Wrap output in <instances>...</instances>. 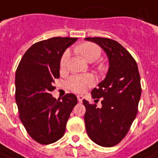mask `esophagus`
<instances>
[{
  "label": "esophagus",
  "mask_w": 158,
  "mask_h": 158,
  "mask_svg": "<svg viewBox=\"0 0 158 158\" xmlns=\"http://www.w3.org/2000/svg\"><path fill=\"white\" fill-rule=\"evenodd\" d=\"M77 98H78V101H79V102H82L83 99H84V96H82V95H78V96H77Z\"/></svg>",
  "instance_id": "1"
}]
</instances>
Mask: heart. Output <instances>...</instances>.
I'll return each instance as SVG.
<instances>
[{"mask_svg":"<svg viewBox=\"0 0 158 158\" xmlns=\"http://www.w3.org/2000/svg\"><path fill=\"white\" fill-rule=\"evenodd\" d=\"M78 52L81 56L90 62H93L97 60L101 56V48L98 45L91 44V43H85L77 48ZM69 51H65L61 56L60 60V68L61 70H64L67 68L69 59ZM95 84L94 77L90 74H77L73 75L68 79L67 82V86L70 90L76 92V93H81L84 92L91 87Z\"/></svg>","mask_w":158,"mask_h":158,"instance_id":"1","label":"heart"}]
</instances>
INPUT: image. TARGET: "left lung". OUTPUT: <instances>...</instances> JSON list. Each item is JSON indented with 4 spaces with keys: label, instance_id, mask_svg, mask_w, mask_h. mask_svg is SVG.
Returning <instances> with one entry per match:
<instances>
[{
    "label": "left lung",
    "instance_id": "1",
    "mask_svg": "<svg viewBox=\"0 0 158 158\" xmlns=\"http://www.w3.org/2000/svg\"><path fill=\"white\" fill-rule=\"evenodd\" d=\"M85 39L99 45L109 59L105 79L91 91L95 102L102 99V107L83 100L86 109L85 128L94 143L111 147L124 139L136 117L141 96L140 76L135 60L118 42L104 37Z\"/></svg>",
    "mask_w": 158,
    "mask_h": 158
}]
</instances>
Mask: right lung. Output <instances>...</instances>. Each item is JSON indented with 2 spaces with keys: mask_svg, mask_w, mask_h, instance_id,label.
Segmentation results:
<instances>
[{
  "mask_svg": "<svg viewBox=\"0 0 158 158\" xmlns=\"http://www.w3.org/2000/svg\"><path fill=\"white\" fill-rule=\"evenodd\" d=\"M78 38L52 37L30 47L15 75V100L19 119L35 141L48 144L64 135L72 110L78 102L74 94L61 100L53 98L52 84L60 77V60L65 50Z\"/></svg>",
  "mask_w": 158,
  "mask_h": 158,
  "instance_id": "right-lung-1",
  "label": "right lung"
}]
</instances>
